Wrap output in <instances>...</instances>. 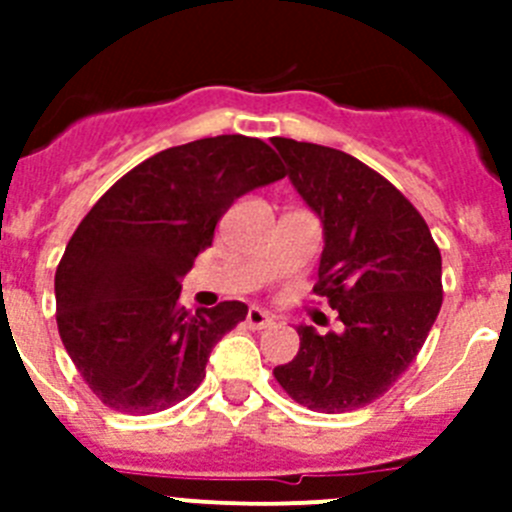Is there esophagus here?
I'll return each mask as SVG.
<instances>
[{"mask_svg":"<svg viewBox=\"0 0 512 512\" xmlns=\"http://www.w3.org/2000/svg\"><path fill=\"white\" fill-rule=\"evenodd\" d=\"M271 323H274V318H271L266 310H261V307H251V310H248L246 325L251 330H264V328H269Z\"/></svg>","mask_w":512,"mask_h":512,"instance_id":"34e87169","label":"esophagus"}]
</instances>
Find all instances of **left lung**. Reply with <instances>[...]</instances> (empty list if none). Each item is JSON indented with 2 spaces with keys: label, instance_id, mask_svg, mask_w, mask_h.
<instances>
[{
  "label": "left lung",
  "instance_id": "1",
  "mask_svg": "<svg viewBox=\"0 0 512 512\" xmlns=\"http://www.w3.org/2000/svg\"><path fill=\"white\" fill-rule=\"evenodd\" d=\"M295 184L323 223L312 292L338 310L341 330L300 325V351L274 369L282 390L318 413L364 408L413 364L443 302L441 251L423 215L359 158L274 138Z\"/></svg>",
  "mask_w": 512,
  "mask_h": 512
}]
</instances>
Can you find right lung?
<instances>
[{
	"instance_id": "1",
	"label": "right lung",
	"mask_w": 512,
	"mask_h": 512,
	"mask_svg": "<svg viewBox=\"0 0 512 512\" xmlns=\"http://www.w3.org/2000/svg\"><path fill=\"white\" fill-rule=\"evenodd\" d=\"M284 174L264 140L217 135L146 158L87 212L56 269V320L107 408L158 413L200 387L210 351L248 307L184 310L179 279L228 207Z\"/></svg>"
}]
</instances>
